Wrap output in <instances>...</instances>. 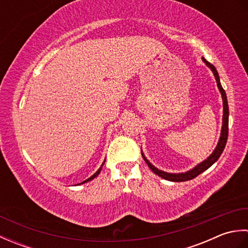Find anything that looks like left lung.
Here are the masks:
<instances>
[{
	"mask_svg": "<svg viewBox=\"0 0 248 248\" xmlns=\"http://www.w3.org/2000/svg\"><path fill=\"white\" fill-rule=\"evenodd\" d=\"M202 62L207 65L211 71L213 72L215 80H217V87L219 89V93L222 94V99H223V125H222V130H220V136L218 140L217 146L215 147V149L213 150V152L210 155L207 159L204 161H202V163H199L192 170H189L186 172H179V173H171V172H166L164 170H161L159 168H156L155 165H152L151 163L147 160V157L145 156V155L143 154V150H141V156L144 157L145 162L147 163V165L149 166L150 170L154 171L155 175H157L159 177L165 179V180L168 181H172V182H182V181H187L191 180V179H194L195 177H197L200 173L203 172L204 170H207L209 167H211L215 162L218 160V157L220 156V155L223 154L224 148L226 146V143H227V139H228V120H229V108H228V101H227V96H226V93L222 87V84H220L219 81V76L217 73V68H215L212 64L204 59V57H202Z\"/></svg>",
	"mask_w": 248,
	"mask_h": 248,
	"instance_id": "left-lung-1",
	"label": "left lung"
}]
</instances>
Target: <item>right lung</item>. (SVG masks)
<instances>
[{"label":"right lung","mask_w":248,"mask_h":248,"mask_svg":"<svg viewBox=\"0 0 248 248\" xmlns=\"http://www.w3.org/2000/svg\"><path fill=\"white\" fill-rule=\"evenodd\" d=\"M104 163H105V160H104V162L102 163V165L101 166H100V168H99V170L96 171V172H94L93 173V175L92 176V177H89L88 179H86V180L85 181H83V182H81V183H78V184H83V183H86V182H88V181H91V180H93V179H94V178H96L98 175H99V173H100V171H101V170H102V166H103V164H104Z\"/></svg>","instance_id":"1"}]
</instances>
